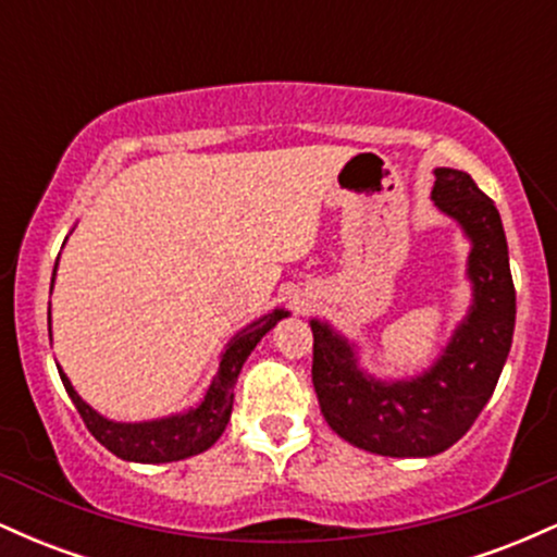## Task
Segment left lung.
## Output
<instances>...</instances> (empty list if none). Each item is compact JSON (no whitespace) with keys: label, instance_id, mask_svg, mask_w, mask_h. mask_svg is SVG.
I'll use <instances>...</instances> for the list:
<instances>
[{"label":"left lung","instance_id":"obj_1","mask_svg":"<svg viewBox=\"0 0 557 557\" xmlns=\"http://www.w3.org/2000/svg\"><path fill=\"white\" fill-rule=\"evenodd\" d=\"M432 198L474 240L471 314L432 372L413 382L367 380L343 337L311 322L319 408L345 443L389 458L437 456L471 430L500 380L516 327V287L495 201L461 170H434Z\"/></svg>","mask_w":557,"mask_h":557}]
</instances>
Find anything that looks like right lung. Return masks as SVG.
Returning a JSON list of instances; mask_svg holds the SVG:
<instances>
[{"instance_id": "obj_1", "label": "right lung", "mask_w": 557, "mask_h": 557, "mask_svg": "<svg viewBox=\"0 0 557 557\" xmlns=\"http://www.w3.org/2000/svg\"><path fill=\"white\" fill-rule=\"evenodd\" d=\"M283 317L285 311H272V314L253 322L251 327L243 330L240 335H235L233 343L227 345L225 356H222L220 372H216L212 387H209L201 406L172 419L146 421V424H114V421L101 419L91 406H86V403L78 398V393L70 385L65 372H62L60 367L57 369H60L62 385H65L67 395L73 398L75 408H78L83 424L88 426V432H91L107 450L114 453L117 458H125V461L138 463L183 461V458H190L196 456V453H203L207 447H212L216 440H220V434L225 432L230 411H233V387L235 382H238L243 363L251 356V350L257 348L261 337H264L267 332L277 324V319Z\"/></svg>"}]
</instances>
